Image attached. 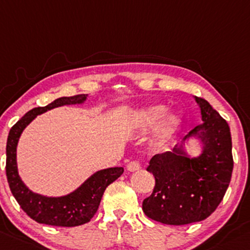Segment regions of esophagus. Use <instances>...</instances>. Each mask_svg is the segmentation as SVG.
<instances>
[{
    "label": "esophagus",
    "instance_id": "esophagus-1",
    "mask_svg": "<svg viewBox=\"0 0 250 250\" xmlns=\"http://www.w3.org/2000/svg\"><path fill=\"white\" fill-rule=\"evenodd\" d=\"M141 169V165L139 164L138 162H130L127 164V170L129 172H134V171H138V170Z\"/></svg>",
    "mask_w": 250,
    "mask_h": 250
}]
</instances>
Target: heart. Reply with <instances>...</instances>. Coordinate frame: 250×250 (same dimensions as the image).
Listing matches in <instances>:
<instances>
[{
  "label": "heart",
  "mask_w": 250,
  "mask_h": 250,
  "mask_svg": "<svg viewBox=\"0 0 250 250\" xmlns=\"http://www.w3.org/2000/svg\"><path fill=\"white\" fill-rule=\"evenodd\" d=\"M165 114H167V107L164 105H152V106L143 107L130 115V125L136 130H147L158 125ZM181 125H182V117L180 115L175 112L167 115L152 136V147L154 149H162L163 147L167 146L180 129Z\"/></svg>",
  "instance_id": "obj_1"
}]
</instances>
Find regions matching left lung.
<instances>
[{
	"instance_id": "obj_1",
	"label": "left lung",
	"mask_w": 250,
	"mask_h": 250,
	"mask_svg": "<svg viewBox=\"0 0 250 250\" xmlns=\"http://www.w3.org/2000/svg\"><path fill=\"white\" fill-rule=\"evenodd\" d=\"M202 123L171 152L156 154L147 171L156 178L153 193L143 202L151 219L167 225H186L209 217L223 200L233 169L230 128L205 99L195 97ZM194 136L203 145L201 154L190 157L184 143Z\"/></svg>"
}]
</instances>
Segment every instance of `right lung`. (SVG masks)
Returning <instances> with one entry per match:
<instances>
[{
  "instance_id": "obj_1",
  "label": "right lung",
  "mask_w": 250,
  "mask_h": 250,
  "mask_svg": "<svg viewBox=\"0 0 250 250\" xmlns=\"http://www.w3.org/2000/svg\"><path fill=\"white\" fill-rule=\"evenodd\" d=\"M87 94L61 97L46 106H39L26 112L9 130L6 147V173L10 191L21 208L39 224L55 227H78L88 223L96 214L104 190L123 173V167L99 170L90 176L80 187L63 196H45L33 193L22 182L18 172L17 147L21 133L38 115L63 105L83 104Z\"/></svg>"
}]
</instances>
